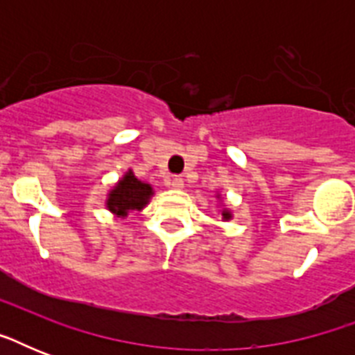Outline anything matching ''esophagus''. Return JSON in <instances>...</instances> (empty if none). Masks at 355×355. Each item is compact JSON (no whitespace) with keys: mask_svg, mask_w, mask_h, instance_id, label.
<instances>
[{"mask_svg":"<svg viewBox=\"0 0 355 355\" xmlns=\"http://www.w3.org/2000/svg\"><path fill=\"white\" fill-rule=\"evenodd\" d=\"M167 186H171L175 189H182L184 188V178L178 177V175H173V177H167Z\"/></svg>","mask_w":355,"mask_h":355,"instance_id":"34e87169","label":"esophagus"}]
</instances>
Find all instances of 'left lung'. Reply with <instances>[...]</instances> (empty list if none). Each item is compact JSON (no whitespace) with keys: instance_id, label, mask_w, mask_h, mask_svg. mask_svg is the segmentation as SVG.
<instances>
[{"instance_id":"left-lung-1","label":"left lung","mask_w":355,"mask_h":355,"mask_svg":"<svg viewBox=\"0 0 355 355\" xmlns=\"http://www.w3.org/2000/svg\"><path fill=\"white\" fill-rule=\"evenodd\" d=\"M230 217H232V214H230V211L223 210V219H230Z\"/></svg>"}]
</instances>
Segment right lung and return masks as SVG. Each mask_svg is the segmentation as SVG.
I'll use <instances>...</instances> for the list:
<instances>
[{
	"label": "right lung",
	"mask_w": 355,
	"mask_h": 355,
	"mask_svg": "<svg viewBox=\"0 0 355 355\" xmlns=\"http://www.w3.org/2000/svg\"><path fill=\"white\" fill-rule=\"evenodd\" d=\"M150 195H153V188L149 184L141 182L134 177L132 171H128L116 184V188L108 193L107 206L116 216L127 217L130 210H141L149 202Z\"/></svg>",
	"instance_id": "right-lung-1"
}]
</instances>
